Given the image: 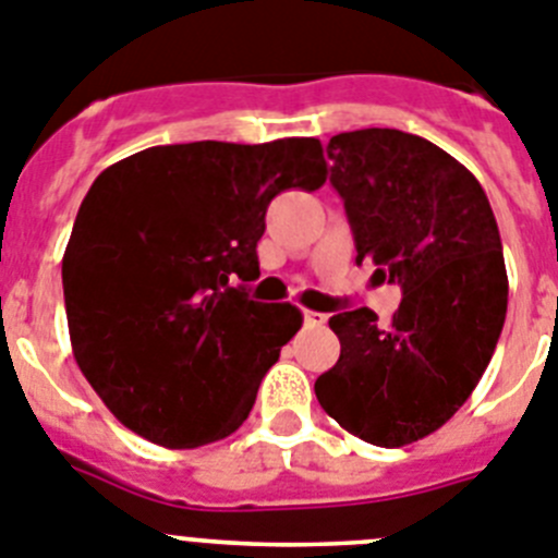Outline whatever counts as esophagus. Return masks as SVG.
I'll list each match as a JSON object with an SVG mask.
<instances>
[{"label":"esophagus","instance_id":"34e87169","mask_svg":"<svg viewBox=\"0 0 558 558\" xmlns=\"http://www.w3.org/2000/svg\"><path fill=\"white\" fill-rule=\"evenodd\" d=\"M303 323L305 328H323L328 323V316L319 314V311H303Z\"/></svg>","mask_w":558,"mask_h":558}]
</instances>
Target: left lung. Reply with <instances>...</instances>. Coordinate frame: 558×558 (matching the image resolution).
<instances>
[{"label":"left lung","mask_w":558,"mask_h":558,"mask_svg":"<svg viewBox=\"0 0 558 558\" xmlns=\"http://www.w3.org/2000/svg\"><path fill=\"white\" fill-rule=\"evenodd\" d=\"M328 158L355 264L373 260L403 300L389 325L369 308L330 316L341 353L316 400L359 439L403 448L448 423L495 353L509 303L498 222L475 174L420 135L339 133Z\"/></svg>","instance_id":"8db88e82"}]
</instances>
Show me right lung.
I'll return each instance as SVG.
<instances>
[{"label":"right lung","instance_id":"add662e5","mask_svg":"<svg viewBox=\"0 0 558 558\" xmlns=\"http://www.w3.org/2000/svg\"><path fill=\"white\" fill-rule=\"evenodd\" d=\"M328 178L316 138L149 147L105 169L63 253L77 366L124 428L199 448L247 420L260 378L303 325L255 303L258 239L280 192Z\"/></svg>","mask_w":558,"mask_h":558}]
</instances>
